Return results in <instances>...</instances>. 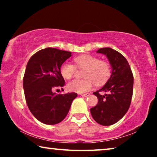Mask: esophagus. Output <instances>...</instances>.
<instances>
[{
  "label": "esophagus",
  "instance_id": "obj_1",
  "mask_svg": "<svg viewBox=\"0 0 157 157\" xmlns=\"http://www.w3.org/2000/svg\"><path fill=\"white\" fill-rule=\"evenodd\" d=\"M81 96H83V97H87L90 95V94H80Z\"/></svg>",
  "mask_w": 157,
  "mask_h": 157
}]
</instances>
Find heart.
<instances>
[{"mask_svg":"<svg viewBox=\"0 0 157 157\" xmlns=\"http://www.w3.org/2000/svg\"><path fill=\"white\" fill-rule=\"evenodd\" d=\"M76 68L84 69L82 73L83 79H76L67 84L68 91L76 93H84L93 86H101L108 81L111 74L110 63L106 61L99 60L92 55H83L74 59ZM76 68L73 64L65 62L61 66L60 72L65 79H70L74 76Z\"/></svg>","mask_w":157,"mask_h":157,"instance_id":"1","label":"heart"}]
</instances>
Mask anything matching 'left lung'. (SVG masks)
<instances>
[{
  "label": "left lung",
  "instance_id": "8db88e82",
  "mask_svg": "<svg viewBox=\"0 0 157 157\" xmlns=\"http://www.w3.org/2000/svg\"><path fill=\"white\" fill-rule=\"evenodd\" d=\"M106 56L111 66L110 78L104 86L94 92L98 104L90 109L93 119L103 126H110L119 121L129 108L133 94L134 76L126 58L111 48L96 51ZM101 92H106L101 95Z\"/></svg>",
  "mask_w": 157,
  "mask_h": 157
}]
</instances>
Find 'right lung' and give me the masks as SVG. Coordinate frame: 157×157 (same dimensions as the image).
<instances>
[{
  "label": "right lung",
  "instance_id": "right-lung-1",
  "mask_svg": "<svg viewBox=\"0 0 157 157\" xmlns=\"http://www.w3.org/2000/svg\"><path fill=\"white\" fill-rule=\"evenodd\" d=\"M71 53L54 48L38 51L28 62L23 86L29 110L42 123L59 124L68 114L77 94L53 93L54 88L63 87L65 81L60 72L61 66Z\"/></svg>",
  "mask_w": 157,
  "mask_h": 157
}]
</instances>
